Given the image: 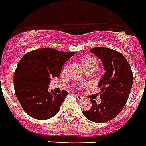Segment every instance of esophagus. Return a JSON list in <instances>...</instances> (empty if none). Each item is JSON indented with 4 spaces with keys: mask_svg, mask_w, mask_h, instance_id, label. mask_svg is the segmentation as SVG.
I'll list each match as a JSON object with an SVG mask.
<instances>
[{
    "mask_svg": "<svg viewBox=\"0 0 146 146\" xmlns=\"http://www.w3.org/2000/svg\"><path fill=\"white\" fill-rule=\"evenodd\" d=\"M75 96H76V98H77V100H79V101H82L83 99H84V98H83L81 95H75Z\"/></svg>",
    "mask_w": 146,
    "mask_h": 146,
    "instance_id": "obj_1",
    "label": "esophagus"
}]
</instances>
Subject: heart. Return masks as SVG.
Returning <instances> with one entry per match:
<instances>
[{
  "mask_svg": "<svg viewBox=\"0 0 146 146\" xmlns=\"http://www.w3.org/2000/svg\"><path fill=\"white\" fill-rule=\"evenodd\" d=\"M81 63H82L84 70H88V69H91V68L97 70V68L98 67V61L97 60V58H95L92 55H85V56L82 57Z\"/></svg>",
  "mask_w": 146,
  "mask_h": 146,
  "instance_id": "obj_1",
  "label": "heart"
}]
</instances>
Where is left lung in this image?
Here are the masks:
<instances>
[{"instance_id":"8db88e82","label":"left lung","mask_w":146,"mask_h":146,"mask_svg":"<svg viewBox=\"0 0 146 146\" xmlns=\"http://www.w3.org/2000/svg\"><path fill=\"white\" fill-rule=\"evenodd\" d=\"M102 62L106 73L98 83L102 102L91 99L92 108L83 111L87 119L105 123L115 118L124 107L133 84V73L126 58L110 48L97 47L91 49Z\"/></svg>"}]
</instances>
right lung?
<instances>
[{"mask_svg":"<svg viewBox=\"0 0 146 146\" xmlns=\"http://www.w3.org/2000/svg\"><path fill=\"white\" fill-rule=\"evenodd\" d=\"M75 52L40 48L28 52L14 74L15 95L24 111L34 119L44 120L55 116L69 94L48 92L51 77H58L64 63Z\"/></svg>","mask_w":146,"mask_h":146,"instance_id":"obj_1","label":"right lung"}]
</instances>
